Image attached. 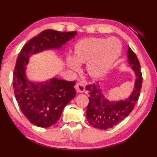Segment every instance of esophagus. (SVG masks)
Masks as SVG:
<instances>
[{
  "mask_svg": "<svg viewBox=\"0 0 157 157\" xmlns=\"http://www.w3.org/2000/svg\"><path fill=\"white\" fill-rule=\"evenodd\" d=\"M75 89L77 90V92H79V93H82V92H85V86H84L82 83L78 82L76 84Z\"/></svg>",
  "mask_w": 157,
  "mask_h": 157,
  "instance_id": "1",
  "label": "esophagus"
}]
</instances>
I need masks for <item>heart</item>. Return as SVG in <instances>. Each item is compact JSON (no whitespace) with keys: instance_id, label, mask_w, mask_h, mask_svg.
<instances>
[{"instance_id":"heart-1","label":"heart","mask_w":157,"mask_h":157,"mask_svg":"<svg viewBox=\"0 0 157 157\" xmlns=\"http://www.w3.org/2000/svg\"><path fill=\"white\" fill-rule=\"evenodd\" d=\"M122 52L118 39L90 37L78 41L74 46L73 56H67V65L76 70L79 63H86V70L92 78H98L109 71Z\"/></svg>"}]
</instances>
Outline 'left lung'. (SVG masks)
<instances>
[{
  "mask_svg": "<svg viewBox=\"0 0 157 157\" xmlns=\"http://www.w3.org/2000/svg\"><path fill=\"white\" fill-rule=\"evenodd\" d=\"M127 56V63L135 76L133 90L127 98L110 100L104 95V90L100 84L86 86L90 95L86 117L90 124L97 129H107L117 124L131 113L138 100L142 84L140 64L136 54L129 47Z\"/></svg>",
  "mask_w": 157,
  "mask_h": 157,
  "instance_id": "left-lung-1",
  "label": "left lung"
}]
</instances>
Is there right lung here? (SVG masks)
<instances>
[{
    "instance_id": "right-lung-1",
    "label": "right lung",
    "mask_w": 157,
    "mask_h": 157,
    "mask_svg": "<svg viewBox=\"0 0 157 157\" xmlns=\"http://www.w3.org/2000/svg\"><path fill=\"white\" fill-rule=\"evenodd\" d=\"M74 32L43 30L23 46L17 56L13 85L20 109L32 124L50 127L60 117L64 108L76 95L75 82L52 78L43 82L27 76L30 57L45 50H57L77 35Z\"/></svg>"
}]
</instances>
